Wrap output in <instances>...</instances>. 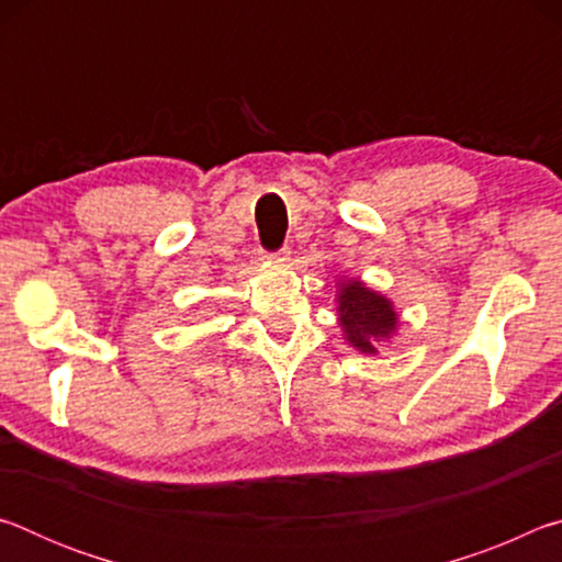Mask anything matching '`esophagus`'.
Returning a JSON list of instances; mask_svg holds the SVG:
<instances>
[{
    "label": "esophagus",
    "instance_id": "1",
    "mask_svg": "<svg viewBox=\"0 0 562 562\" xmlns=\"http://www.w3.org/2000/svg\"><path fill=\"white\" fill-rule=\"evenodd\" d=\"M265 260L288 262V260H290V250H288V247H282V250H278V252H265Z\"/></svg>",
    "mask_w": 562,
    "mask_h": 562
}]
</instances>
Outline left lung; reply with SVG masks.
<instances>
[{"instance_id": "left-lung-1", "label": "left lung", "mask_w": 562, "mask_h": 562, "mask_svg": "<svg viewBox=\"0 0 562 562\" xmlns=\"http://www.w3.org/2000/svg\"><path fill=\"white\" fill-rule=\"evenodd\" d=\"M337 315L345 339L361 355H376L379 341L392 337L398 327L392 300L359 280L339 282Z\"/></svg>"}]
</instances>
